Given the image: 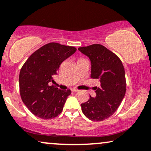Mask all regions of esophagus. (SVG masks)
I'll return each mask as SVG.
<instances>
[{
	"mask_svg": "<svg viewBox=\"0 0 151 151\" xmlns=\"http://www.w3.org/2000/svg\"><path fill=\"white\" fill-rule=\"evenodd\" d=\"M71 90H72V92H78L79 89H77L76 88H72V89H71Z\"/></svg>",
	"mask_w": 151,
	"mask_h": 151,
	"instance_id": "34e87169",
	"label": "esophagus"
}]
</instances>
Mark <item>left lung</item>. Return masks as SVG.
Returning <instances> with one entry per match:
<instances>
[{"mask_svg":"<svg viewBox=\"0 0 151 151\" xmlns=\"http://www.w3.org/2000/svg\"><path fill=\"white\" fill-rule=\"evenodd\" d=\"M79 50L89 58L92 64L91 78L100 81L96 87V97L81 104L84 115L93 121H102L117 110L126 92L123 64L115 54L101 44L79 47Z\"/></svg>","mask_w":151,"mask_h":151,"instance_id":"obj_1","label":"left lung"}]
</instances>
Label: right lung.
I'll use <instances>...</instances> for the list:
<instances>
[{"instance_id":"obj_1","label":"right lung","mask_w":151,"mask_h":151,"mask_svg":"<svg viewBox=\"0 0 151 151\" xmlns=\"http://www.w3.org/2000/svg\"><path fill=\"white\" fill-rule=\"evenodd\" d=\"M76 51L74 46L49 43L34 51L21 67L20 94L25 105L34 115L49 120L62 112L71 90H60L49 83L54 82L53 77L61 64Z\"/></svg>"}]
</instances>
